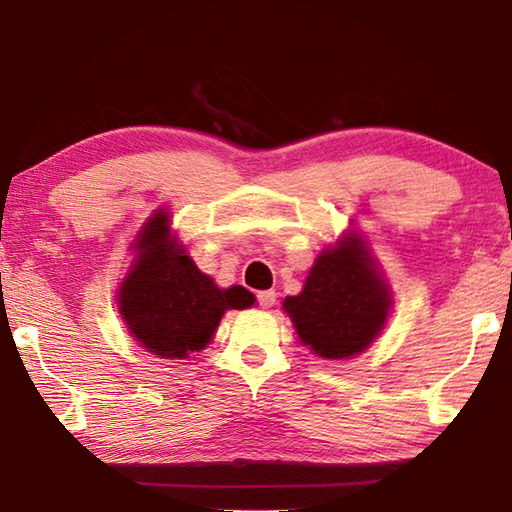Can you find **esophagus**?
<instances>
[{
	"mask_svg": "<svg viewBox=\"0 0 512 512\" xmlns=\"http://www.w3.org/2000/svg\"><path fill=\"white\" fill-rule=\"evenodd\" d=\"M275 299H277V295H275L273 290L257 292V303H259V308H273V306H275Z\"/></svg>",
	"mask_w": 512,
	"mask_h": 512,
	"instance_id": "obj_1",
	"label": "esophagus"
}]
</instances>
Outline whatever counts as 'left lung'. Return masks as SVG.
Wrapping results in <instances>:
<instances>
[{
  "instance_id": "left-lung-1",
  "label": "left lung",
  "mask_w": 512,
  "mask_h": 512,
  "mask_svg": "<svg viewBox=\"0 0 512 512\" xmlns=\"http://www.w3.org/2000/svg\"><path fill=\"white\" fill-rule=\"evenodd\" d=\"M391 306L361 239L347 235L314 262L303 292L284 308L299 339L323 358H350L383 330Z\"/></svg>"
}]
</instances>
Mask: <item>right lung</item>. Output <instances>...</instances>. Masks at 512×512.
I'll return each mask as SVG.
<instances>
[{
    "label": "right lung",
    "instance_id": "right-lung-1",
    "mask_svg": "<svg viewBox=\"0 0 512 512\" xmlns=\"http://www.w3.org/2000/svg\"><path fill=\"white\" fill-rule=\"evenodd\" d=\"M136 264L121 286V314L138 343L162 358H187L209 345L222 314L255 297L242 286L220 290L169 237L167 213H156L138 235Z\"/></svg>",
    "mask_w": 512,
    "mask_h": 512
}]
</instances>
